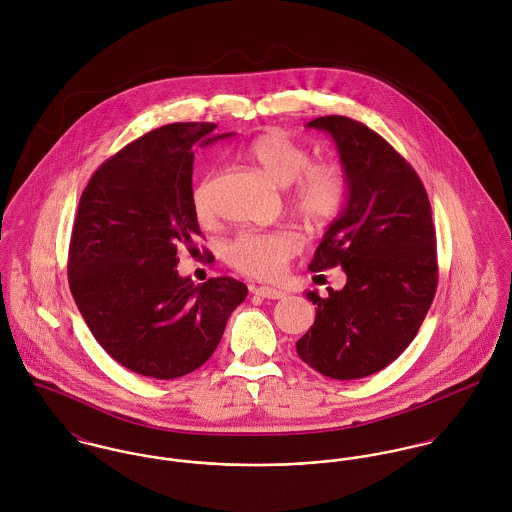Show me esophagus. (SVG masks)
<instances>
[{
	"mask_svg": "<svg viewBox=\"0 0 512 512\" xmlns=\"http://www.w3.org/2000/svg\"><path fill=\"white\" fill-rule=\"evenodd\" d=\"M254 295H258V297H264V299H282L286 293L282 292V290H276V288H268V286H258V288H254L252 290Z\"/></svg>",
	"mask_w": 512,
	"mask_h": 512,
	"instance_id": "esophagus-1",
	"label": "esophagus"
}]
</instances>
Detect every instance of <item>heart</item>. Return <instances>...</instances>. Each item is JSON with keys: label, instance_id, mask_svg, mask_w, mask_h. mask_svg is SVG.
I'll return each mask as SVG.
<instances>
[{"label": "heart", "instance_id": "1", "mask_svg": "<svg viewBox=\"0 0 512 512\" xmlns=\"http://www.w3.org/2000/svg\"><path fill=\"white\" fill-rule=\"evenodd\" d=\"M246 155L280 187L292 185L293 209L311 226H327L337 219L349 199V177L341 163H311V151L282 130H266L248 146ZM199 220L213 217V177H203L193 191ZM299 250L292 232H240L226 246V260L256 278H274Z\"/></svg>", "mask_w": 512, "mask_h": 512}]
</instances>
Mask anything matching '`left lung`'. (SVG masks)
Segmentation results:
<instances>
[{"mask_svg": "<svg viewBox=\"0 0 512 512\" xmlns=\"http://www.w3.org/2000/svg\"><path fill=\"white\" fill-rule=\"evenodd\" d=\"M327 132L349 177V199L309 264L341 266L343 290L307 292L317 305L311 329L295 343L313 370L365 378L398 359L416 337L438 288L436 228L414 167L376 132L347 116L307 124Z\"/></svg>", "mask_w": 512, "mask_h": 512, "instance_id": "obj_1", "label": "left lung"}]
</instances>
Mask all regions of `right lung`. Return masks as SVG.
I'll list each match as a JSON object with an SVG mask.
<instances>
[{
	"label": "right lung",
	"instance_id": "1",
	"mask_svg": "<svg viewBox=\"0 0 512 512\" xmlns=\"http://www.w3.org/2000/svg\"><path fill=\"white\" fill-rule=\"evenodd\" d=\"M215 128L161 126L104 161L80 195L69 248L76 307L114 361L149 378L205 365L248 295L228 276L193 284L177 272V250H195L201 236L193 147L224 138Z\"/></svg>",
	"mask_w": 512,
	"mask_h": 512
}]
</instances>
